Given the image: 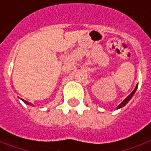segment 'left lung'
Listing matches in <instances>:
<instances>
[{
	"instance_id": "8db88e82",
	"label": "left lung",
	"mask_w": 151,
	"mask_h": 151,
	"mask_svg": "<svg viewBox=\"0 0 151 151\" xmlns=\"http://www.w3.org/2000/svg\"><path fill=\"white\" fill-rule=\"evenodd\" d=\"M137 88H138V84L136 85V88H135V89H134L133 91H132V92L131 93H130V94H129V96H127L126 98H125V99H124V100L122 101V103H120L119 105L117 106V108H116V110H118V109H121V108H122V107H123V106H124L126 105L127 103H129V101L132 99V97L133 96V95L135 94V92H136V89H137Z\"/></svg>"
}]
</instances>
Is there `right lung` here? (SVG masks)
Returning <instances> with one entry per match:
<instances>
[{
	"instance_id": "obj_1",
	"label": "right lung",
	"mask_w": 151,
	"mask_h": 151,
	"mask_svg": "<svg viewBox=\"0 0 151 151\" xmlns=\"http://www.w3.org/2000/svg\"><path fill=\"white\" fill-rule=\"evenodd\" d=\"M21 99V100H22V102H23V103H26V104H27V105H31V106H33V103H29V102H27V101L24 100V99Z\"/></svg>"
}]
</instances>
